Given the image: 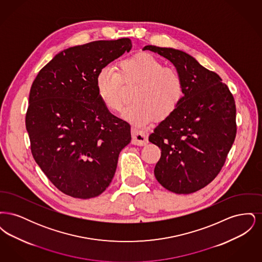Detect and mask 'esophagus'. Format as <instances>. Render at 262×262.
Here are the masks:
<instances>
[{"mask_svg":"<svg viewBox=\"0 0 262 262\" xmlns=\"http://www.w3.org/2000/svg\"><path fill=\"white\" fill-rule=\"evenodd\" d=\"M132 143L135 145H145L148 142V138H147V134L142 132V130H138L137 128H133L132 129Z\"/></svg>","mask_w":262,"mask_h":262,"instance_id":"obj_1","label":"esophagus"}]
</instances>
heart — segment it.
<instances>
[{
    "instance_id": "1",
    "label": "heart",
    "mask_w": 262,
    "mask_h": 262,
    "mask_svg": "<svg viewBox=\"0 0 262 262\" xmlns=\"http://www.w3.org/2000/svg\"><path fill=\"white\" fill-rule=\"evenodd\" d=\"M124 84L137 86L134 104L126 107L123 117L137 127L148 125L156 117L164 120L174 112L184 95L180 74L164 67L149 53H140L119 62V71L105 66L96 76V90L105 107L119 111L124 103Z\"/></svg>"
}]
</instances>
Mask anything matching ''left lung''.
<instances>
[{"instance_id":"1","label":"left lung","mask_w":262,"mask_h":262,"mask_svg":"<svg viewBox=\"0 0 262 262\" xmlns=\"http://www.w3.org/2000/svg\"><path fill=\"white\" fill-rule=\"evenodd\" d=\"M168 59L184 84L174 112L154 128L149 141L161 149L154 174L166 189L188 194L206 187L224 165L236 134V105L216 73L183 51L147 45Z\"/></svg>"}]
</instances>
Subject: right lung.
Here are the masks:
<instances>
[{
  "instance_id": "obj_1",
  "label": "right lung",
  "mask_w": 262,
  "mask_h": 262,
  "mask_svg": "<svg viewBox=\"0 0 262 262\" xmlns=\"http://www.w3.org/2000/svg\"><path fill=\"white\" fill-rule=\"evenodd\" d=\"M128 38L100 40L57 54L29 93L25 125L34 160L67 195L88 200L112 182L130 125L113 116L96 90L100 70L132 49Z\"/></svg>"
}]
</instances>
